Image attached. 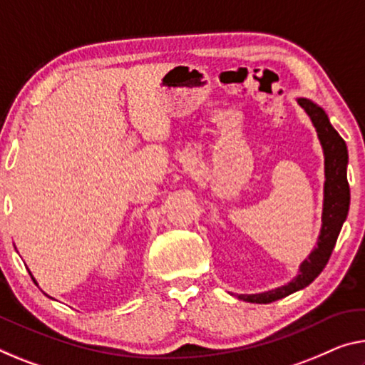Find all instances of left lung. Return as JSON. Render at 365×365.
<instances>
[{
    "label": "left lung",
    "instance_id": "left-lung-1",
    "mask_svg": "<svg viewBox=\"0 0 365 365\" xmlns=\"http://www.w3.org/2000/svg\"><path fill=\"white\" fill-rule=\"evenodd\" d=\"M305 112L314 121L318 138L325 151V205H323V227L322 234L318 237V244L310 257L300 264V274L289 282L287 286H282L274 291L264 294H239V299L247 300L253 304H269L277 299H282L289 294L299 291L309 286L315 277L325 268L334 245H336L338 235L343 227V222L348 217L349 211V183L346 177V167H348V148L339 133L333 128L331 123L323 112L322 107L307 99H299Z\"/></svg>",
    "mask_w": 365,
    "mask_h": 365
}]
</instances>
